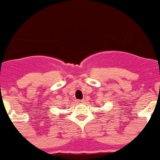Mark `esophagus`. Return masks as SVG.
<instances>
[{
    "label": "esophagus",
    "mask_w": 160,
    "mask_h": 160,
    "mask_svg": "<svg viewBox=\"0 0 160 160\" xmlns=\"http://www.w3.org/2000/svg\"><path fill=\"white\" fill-rule=\"evenodd\" d=\"M77 102L78 103H83L84 102V101H83V100H77Z\"/></svg>",
    "instance_id": "esophagus-1"
}]
</instances>
